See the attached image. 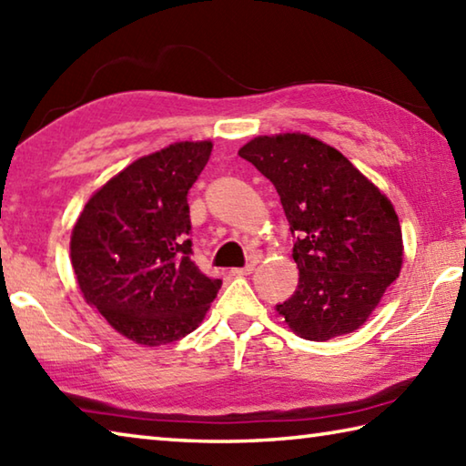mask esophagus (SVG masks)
Returning <instances> with one entry per match:
<instances>
[{
	"label": "esophagus",
	"mask_w": 466,
	"mask_h": 466,
	"mask_svg": "<svg viewBox=\"0 0 466 466\" xmlns=\"http://www.w3.org/2000/svg\"><path fill=\"white\" fill-rule=\"evenodd\" d=\"M255 267H257V260H250V262H247V265H244V267L234 268L232 273H234V275H250L252 270H255Z\"/></svg>",
	"instance_id": "obj_1"
}]
</instances>
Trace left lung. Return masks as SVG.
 I'll use <instances>...</instances> for the list:
<instances>
[{
    "mask_svg": "<svg viewBox=\"0 0 466 466\" xmlns=\"http://www.w3.org/2000/svg\"><path fill=\"white\" fill-rule=\"evenodd\" d=\"M238 155L275 185L295 240L299 283L277 311L306 340L354 332L401 270L391 201L342 152L308 134L258 137Z\"/></svg>",
    "mask_w": 466,
    "mask_h": 466,
    "instance_id": "1",
    "label": "left lung"
}]
</instances>
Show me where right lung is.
Here are the masks:
<instances>
[{"instance_id": "obj_1", "label": "right lung", "mask_w": 466, "mask_h": 466, "mask_svg": "<svg viewBox=\"0 0 466 466\" xmlns=\"http://www.w3.org/2000/svg\"><path fill=\"white\" fill-rule=\"evenodd\" d=\"M211 142H177L109 179L81 211L71 236L79 289L116 332L160 346L198 328L222 279L191 260L187 193Z\"/></svg>"}]
</instances>
